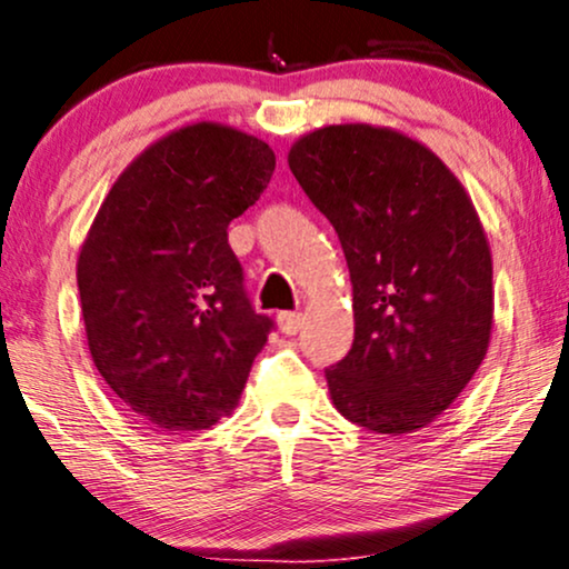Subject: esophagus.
I'll return each mask as SVG.
<instances>
[{
  "label": "esophagus",
  "mask_w": 569,
  "mask_h": 569,
  "mask_svg": "<svg viewBox=\"0 0 569 569\" xmlns=\"http://www.w3.org/2000/svg\"><path fill=\"white\" fill-rule=\"evenodd\" d=\"M301 322H305L301 312H280L278 315V328H280V332H286V336H297V332L301 330Z\"/></svg>",
  "instance_id": "obj_1"
}]
</instances>
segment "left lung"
<instances>
[{"mask_svg": "<svg viewBox=\"0 0 569 569\" xmlns=\"http://www.w3.org/2000/svg\"><path fill=\"white\" fill-rule=\"evenodd\" d=\"M289 166L353 283V346L325 369L332 403L377 435L427 427L489 348L491 252L471 197L429 148L385 127H322Z\"/></svg>", "mask_w": 569, "mask_h": 569, "instance_id": "8db88e82", "label": "left lung"}]
</instances>
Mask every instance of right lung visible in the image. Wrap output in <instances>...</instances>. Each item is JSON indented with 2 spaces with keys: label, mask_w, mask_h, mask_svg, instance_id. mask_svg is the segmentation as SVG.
I'll return each instance as SVG.
<instances>
[{
  "label": "right lung",
  "mask_w": 569,
  "mask_h": 569,
  "mask_svg": "<svg viewBox=\"0 0 569 569\" xmlns=\"http://www.w3.org/2000/svg\"><path fill=\"white\" fill-rule=\"evenodd\" d=\"M276 171L268 142L184 127L113 181L78 260L96 369L163 431L210 429L244 390L276 322L254 312L229 223Z\"/></svg>",
  "instance_id": "add662e5"
}]
</instances>
